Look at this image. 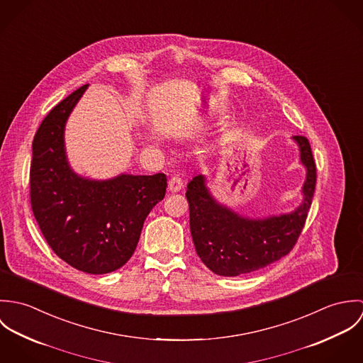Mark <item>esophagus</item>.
<instances>
[{
  "instance_id": "esophagus-1",
  "label": "esophagus",
  "mask_w": 363,
  "mask_h": 363,
  "mask_svg": "<svg viewBox=\"0 0 363 363\" xmlns=\"http://www.w3.org/2000/svg\"><path fill=\"white\" fill-rule=\"evenodd\" d=\"M167 189L170 193H179L183 189V180L179 176L170 177V180L167 183Z\"/></svg>"
}]
</instances>
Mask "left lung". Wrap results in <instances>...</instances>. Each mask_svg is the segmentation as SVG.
Returning <instances> with one entry per match:
<instances>
[{
    "instance_id": "1",
    "label": "left lung",
    "mask_w": 363,
    "mask_h": 363,
    "mask_svg": "<svg viewBox=\"0 0 363 363\" xmlns=\"http://www.w3.org/2000/svg\"><path fill=\"white\" fill-rule=\"evenodd\" d=\"M301 163L306 167L302 204L292 212L265 218L243 216L218 203L204 174L187 184L190 230L196 252L208 268L222 277H238L261 269L295 246L308 218L315 187V163L308 138L295 135Z\"/></svg>"
}]
</instances>
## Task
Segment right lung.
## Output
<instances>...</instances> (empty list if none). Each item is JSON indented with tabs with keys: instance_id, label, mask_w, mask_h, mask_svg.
Instances as JSON below:
<instances>
[{
	"instance_id": "1",
	"label": "right lung",
	"mask_w": 363,
	"mask_h": 363,
	"mask_svg": "<svg viewBox=\"0 0 363 363\" xmlns=\"http://www.w3.org/2000/svg\"><path fill=\"white\" fill-rule=\"evenodd\" d=\"M88 85L54 106L32 145L30 204L52 252L88 274H107L133 256L144 220L166 193V176L121 173L94 180L67 159L65 123Z\"/></svg>"
}]
</instances>
